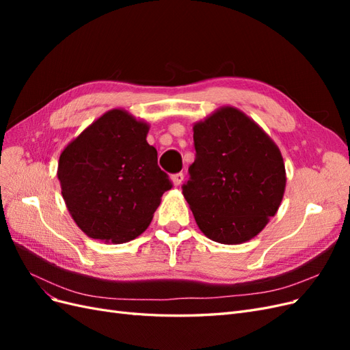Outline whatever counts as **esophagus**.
Here are the masks:
<instances>
[{"mask_svg": "<svg viewBox=\"0 0 350 350\" xmlns=\"http://www.w3.org/2000/svg\"><path fill=\"white\" fill-rule=\"evenodd\" d=\"M171 181H172V184H174L175 187H178V185H181V184H183V181H184V174H183V172H178V174H174V175L171 176Z\"/></svg>", "mask_w": 350, "mask_h": 350, "instance_id": "1", "label": "esophagus"}]
</instances>
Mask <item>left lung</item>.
I'll list each match as a JSON object with an SVG mask.
<instances>
[{"label":"left lung","instance_id":"obj_1","mask_svg":"<svg viewBox=\"0 0 350 350\" xmlns=\"http://www.w3.org/2000/svg\"><path fill=\"white\" fill-rule=\"evenodd\" d=\"M196 161L183 194L200 230L238 245L266 228L286 187L279 147L234 107H221L193 126Z\"/></svg>","mask_w":350,"mask_h":350}]
</instances>
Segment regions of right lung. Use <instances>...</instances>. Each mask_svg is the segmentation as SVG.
<instances>
[{
    "label": "right lung",
    "instance_id": "right-lung-1",
    "mask_svg": "<svg viewBox=\"0 0 350 350\" xmlns=\"http://www.w3.org/2000/svg\"><path fill=\"white\" fill-rule=\"evenodd\" d=\"M147 133V122L111 109L61 152V194L89 238L124 243L142 235L163 193L172 188Z\"/></svg>",
    "mask_w": 350,
    "mask_h": 350
}]
</instances>
